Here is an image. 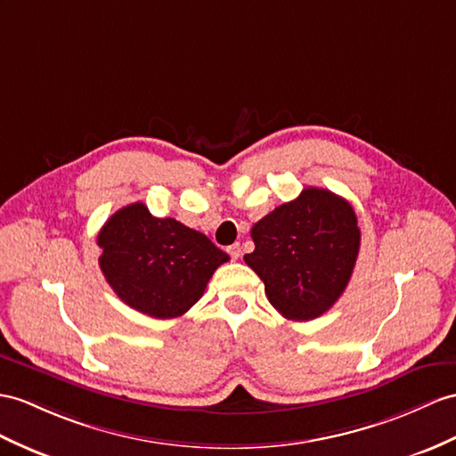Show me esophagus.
I'll use <instances>...</instances> for the list:
<instances>
[{
  "label": "esophagus",
  "mask_w": 456,
  "mask_h": 456,
  "mask_svg": "<svg viewBox=\"0 0 456 456\" xmlns=\"http://www.w3.org/2000/svg\"><path fill=\"white\" fill-rule=\"evenodd\" d=\"M226 251H228V255L232 257V261H238V259H240V255H241L240 243H234V246H230Z\"/></svg>",
  "instance_id": "1"
}]
</instances>
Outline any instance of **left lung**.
<instances>
[{
  "label": "left lung",
  "instance_id": "8db88e82",
  "mask_svg": "<svg viewBox=\"0 0 456 456\" xmlns=\"http://www.w3.org/2000/svg\"><path fill=\"white\" fill-rule=\"evenodd\" d=\"M253 253L243 255L282 317L312 321L346 290L360 251L352 205L329 190L305 187L251 228Z\"/></svg>",
  "mask_w": 456,
  "mask_h": 456
}]
</instances>
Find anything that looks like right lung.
I'll return each instance as SVG.
<instances>
[{"instance_id":"add662e5","label":"right lung","mask_w":456,"mask_h":456,"mask_svg":"<svg viewBox=\"0 0 456 456\" xmlns=\"http://www.w3.org/2000/svg\"><path fill=\"white\" fill-rule=\"evenodd\" d=\"M104 279L121 302L154 319L183 315L230 257L175 218H157L142 203L119 208L96 238Z\"/></svg>"}]
</instances>
